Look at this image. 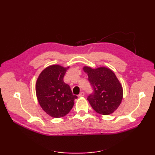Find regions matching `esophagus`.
I'll use <instances>...</instances> for the list:
<instances>
[{"instance_id":"obj_1","label":"esophagus","mask_w":155,"mask_h":155,"mask_svg":"<svg viewBox=\"0 0 155 155\" xmlns=\"http://www.w3.org/2000/svg\"><path fill=\"white\" fill-rule=\"evenodd\" d=\"M78 96H79V97H83V96H84V92H83V91L81 92L80 94H78Z\"/></svg>"}]
</instances>
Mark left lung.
I'll return each instance as SVG.
<instances>
[{
    "label": "left lung",
    "mask_w": 155,
    "mask_h": 155,
    "mask_svg": "<svg viewBox=\"0 0 155 155\" xmlns=\"http://www.w3.org/2000/svg\"><path fill=\"white\" fill-rule=\"evenodd\" d=\"M83 71L88 74V81L94 92L87 98L93 109L103 115H108L116 110L123 97V87L114 72L101 67L92 68L85 66Z\"/></svg>",
    "instance_id": "obj_1"
}]
</instances>
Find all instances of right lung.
I'll return each instance as SVG.
<instances>
[{
    "mask_svg": "<svg viewBox=\"0 0 155 155\" xmlns=\"http://www.w3.org/2000/svg\"><path fill=\"white\" fill-rule=\"evenodd\" d=\"M68 68L58 64L49 66L41 72L36 83L38 103L46 113L53 118L67 115L77 98L63 81Z\"/></svg>",
    "mask_w": 155,
    "mask_h": 155,
    "instance_id": "right-lung-1",
    "label": "right lung"
}]
</instances>
